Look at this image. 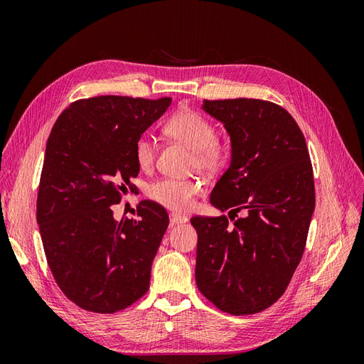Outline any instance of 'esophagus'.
<instances>
[{"label":"esophagus","instance_id":"1","mask_svg":"<svg viewBox=\"0 0 364 364\" xmlns=\"http://www.w3.org/2000/svg\"><path fill=\"white\" fill-rule=\"evenodd\" d=\"M186 222H188V217H186V215H182V214H178V213H171L170 214V223H171V226L182 225V223H186Z\"/></svg>","mask_w":364,"mask_h":364}]
</instances>
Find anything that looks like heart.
Instances as JSON below:
<instances>
[{
	"label": "heart",
	"mask_w": 364,
	"mask_h": 364,
	"mask_svg": "<svg viewBox=\"0 0 364 364\" xmlns=\"http://www.w3.org/2000/svg\"><path fill=\"white\" fill-rule=\"evenodd\" d=\"M164 132L174 141H179L193 150V164L205 173H215L223 167L228 159L225 144L217 139V130L211 121L194 111H181L174 114L164 124ZM155 144L141 136L135 144V161L139 168L149 170L155 162ZM199 191V183L193 179L165 178L153 182L147 194L151 200L173 209L185 211L193 203Z\"/></svg>",
	"instance_id": "1"
}]
</instances>
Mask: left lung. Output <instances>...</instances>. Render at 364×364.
<instances>
[{"mask_svg": "<svg viewBox=\"0 0 364 364\" xmlns=\"http://www.w3.org/2000/svg\"><path fill=\"white\" fill-rule=\"evenodd\" d=\"M203 109L225 124L232 159L209 197L229 218H191L197 289L225 313L255 314L284 294L304 255L316 205L310 153L279 105L230 98L205 100Z\"/></svg>", "mask_w": 364, "mask_h": 364, "instance_id": "8db88e82", "label": "left lung"}]
</instances>
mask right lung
Wrapping results in <instances>:
<instances>
[{
  "mask_svg": "<svg viewBox=\"0 0 364 364\" xmlns=\"http://www.w3.org/2000/svg\"><path fill=\"white\" fill-rule=\"evenodd\" d=\"M170 105V97L82 98L51 129L36 218L53 278L86 311H121L149 290L168 214L142 200L136 218L117 222L112 205L135 190L136 141Z\"/></svg>",
  "mask_w": 364,
  "mask_h": 364,
  "instance_id": "obj_1",
  "label": "right lung"
}]
</instances>
